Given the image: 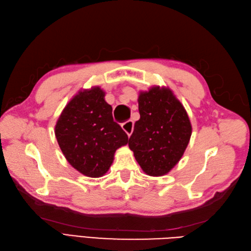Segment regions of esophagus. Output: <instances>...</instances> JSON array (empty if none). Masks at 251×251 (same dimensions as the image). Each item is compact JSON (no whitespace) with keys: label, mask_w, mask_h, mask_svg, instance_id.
<instances>
[{"label":"esophagus","mask_w":251,"mask_h":251,"mask_svg":"<svg viewBox=\"0 0 251 251\" xmlns=\"http://www.w3.org/2000/svg\"><path fill=\"white\" fill-rule=\"evenodd\" d=\"M123 128L124 131L127 134V136H131V134L133 133V128H134V123L132 120H127L126 121L125 124H123Z\"/></svg>","instance_id":"esophagus-1"}]
</instances>
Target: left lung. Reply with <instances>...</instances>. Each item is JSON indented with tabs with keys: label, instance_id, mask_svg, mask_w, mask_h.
<instances>
[{
	"label": "left lung",
	"instance_id": "1",
	"mask_svg": "<svg viewBox=\"0 0 251 251\" xmlns=\"http://www.w3.org/2000/svg\"><path fill=\"white\" fill-rule=\"evenodd\" d=\"M140 119L135 123L128 147L149 176L168 174L187 148L192 125L182 103L169 88L151 87L138 96Z\"/></svg>",
	"mask_w": 251,
	"mask_h": 251
}]
</instances>
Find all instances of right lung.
<instances>
[{"mask_svg":"<svg viewBox=\"0 0 251 251\" xmlns=\"http://www.w3.org/2000/svg\"><path fill=\"white\" fill-rule=\"evenodd\" d=\"M103 90H82L67 103L55 125V137L67 161L91 178L110 169L117 149L127 143V135L113 120L112 107Z\"/></svg>","mask_w":251,"mask_h":251,"instance_id":"add662e5","label":"right lung"}]
</instances>
